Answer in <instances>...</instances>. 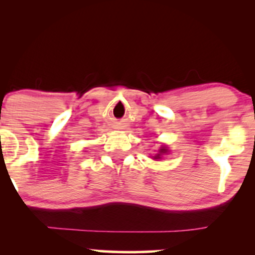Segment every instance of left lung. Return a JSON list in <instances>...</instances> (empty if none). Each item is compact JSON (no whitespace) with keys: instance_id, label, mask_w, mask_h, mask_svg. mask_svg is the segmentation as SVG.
Here are the masks:
<instances>
[{"instance_id":"obj_1","label":"left lung","mask_w":255,"mask_h":255,"mask_svg":"<svg viewBox=\"0 0 255 255\" xmlns=\"http://www.w3.org/2000/svg\"><path fill=\"white\" fill-rule=\"evenodd\" d=\"M168 152H169V151H168V148H166V147H160L159 151H158V153L156 154V156L153 157V159H159V158L162 157L163 154L168 153Z\"/></svg>"}]
</instances>
